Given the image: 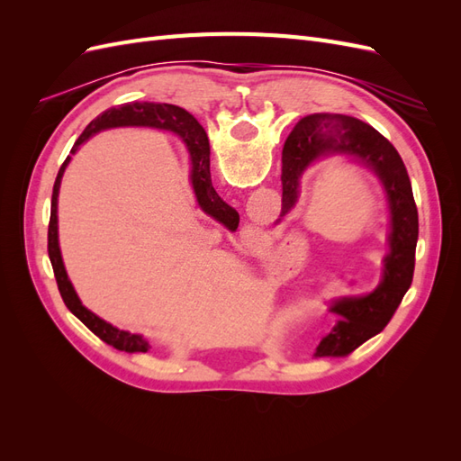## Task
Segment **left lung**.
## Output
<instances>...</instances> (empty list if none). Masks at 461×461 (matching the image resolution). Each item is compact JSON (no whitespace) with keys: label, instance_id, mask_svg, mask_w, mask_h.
<instances>
[{"label":"left lung","instance_id":"left-lung-1","mask_svg":"<svg viewBox=\"0 0 461 461\" xmlns=\"http://www.w3.org/2000/svg\"><path fill=\"white\" fill-rule=\"evenodd\" d=\"M327 156H346L379 176L390 212V249L383 259V281L371 294L340 298L330 305V312L340 319L317 346L315 356L319 357L348 356L386 327L411 285L420 236L411 183L400 153L367 122L348 115L315 113L303 117L286 138L281 217L298 202L303 171L319 158Z\"/></svg>","mask_w":461,"mask_h":461}]
</instances>
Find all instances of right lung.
<instances>
[{"instance_id":"right-lung-1","label":"right lung","mask_w":461,"mask_h":461,"mask_svg":"<svg viewBox=\"0 0 461 461\" xmlns=\"http://www.w3.org/2000/svg\"><path fill=\"white\" fill-rule=\"evenodd\" d=\"M113 127H151V129H161V131H171L183 138L188 151H190V159H192V188L194 194H196L198 203L203 209L207 215L215 217L222 225H234L239 221V213L234 212L230 205L222 202L217 192L212 185V173H209V140L207 134L202 129V124L194 119L188 111L180 109L171 104H124L121 107H113L105 111L104 115L92 121L86 131L78 136V140L75 142L71 153L78 149L82 142H86L90 136L95 132L105 131V129H113ZM71 161V156L65 159L61 165V169L58 173V178H55L53 185V194H51V213H50V227H48V254L50 261L53 267L55 281H58L61 298L65 305L71 310L73 315H77L82 323H85L95 337H100L104 342L109 346L117 348L121 352H148L149 350V342L142 339L140 334H131L127 330H119L117 327L109 325L107 321L100 319L90 310H86L82 302L78 300L77 292L68 281L63 258H61V249H59V234H58V196H59V186H61V178L65 173V167Z\"/></svg>"}]
</instances>
